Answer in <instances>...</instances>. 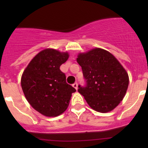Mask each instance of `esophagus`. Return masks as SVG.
Here are the masks:
<instances>
[{
    "mask_svg": "<svg viewBox=\"0 0 148 148\" xmlns=\"http://www.w3.org/2000/svg\"><path fill=\"white\" fill-rule=\"evenodd\" d=\"M72 86H73V87L74 88H75L76 89H78V84H77V82H75V83H74L72 84Z\"/></svg>",
    "mask_w": 148,
    "mask_h": 148,
    "instance_id": "obj_1",
    "label": "esophagus"
}]
</instances>
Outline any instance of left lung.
Returning <instances> with one entry per match:
<instances>
[{"mask_svg": "<svg viewBox=\"0 0 148 148\" xmlns=\"http://www.w3.org/2000/svg\"><path fill=\"white\" fill-rule=\"evenodd\" d=\"M77 61L85 80V85L78 86V92L93 110L102 113L112 111L126 94L127 71L112 53L99 48L79 53Z\"/></svg>", "mask_w": 148, "mask_h": 148, "instance_id": "obj_1", "label": "left lung"}]
</instances>
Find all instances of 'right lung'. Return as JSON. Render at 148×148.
<instances>
[{
    "mask_svg": "<svg viewBox=\"0 0 148 148\" xmlns=\"http://www.w3.org/2000/svg\"><path fill=\"white\" fill-rule=\"evenodd\" d=\"M68 53L55 49L41 51L28 64L21 77L25 97L34 109L47 117H56L66 110L76 89L66 82L60 66Z\"/></svg>",
    "mask_w": 148,
    "mask_h": 148,
    "instance_id": "obj_1",
    "label": "right lung"
}]
</instances>
